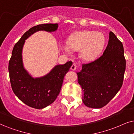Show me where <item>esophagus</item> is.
Instances as JSON below:
<instances>
[{
  "mask_svg": "<svg viewBox=\"0 0 134 134\" xmlns=\"http://www.w3.org/2000/svg\"><path fill=\"white\" fill-rule=\"evenodd\" d=\"M71 70H75L76 69H77V64L74 63L72 64V65L71 66Z\"/></svg>",
  "mask_w": 134,
  "mask_h": 134,
  "instance_id": "34e87169",
  "label": "esophagus"
}]
</instances>
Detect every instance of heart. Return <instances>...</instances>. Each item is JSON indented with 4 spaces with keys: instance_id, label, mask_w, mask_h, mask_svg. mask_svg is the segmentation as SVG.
I'll return each instance as SVG.
<instances>
[{
    "instance_id": "heart-1",
    "label": "heart",
    "mask_w": 134,
    "mask_h": 134,
    "mask_svg": "<svg viewBox=\"0 0 134 134\" xmlns=\"http://www.w3.org/2000/svg\"><path fill=\"white\" fill-rule=\"evenodd\" d=\"M105 38L100 32L84 31L77 32L69 39L68 44L61 45L64 51L68 52L69 47L74 50L80 49L82 57L86 60H93L100 53L104 47Z\"/></svg>"
}]
</instances>
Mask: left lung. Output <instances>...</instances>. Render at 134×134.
I'll return each mask as SVG.
<instances>
[{
	"instance_id": "1",
	"label": "left lung",
	"mask_w": 134,
	"mask_h": 134,
	"mask_svg": "<svg viewBox=\"0 0 134 134\" xmlns=\"http://www.w3.org/2000/svg\"><path fill=\"white\" fill-rule=\"evenodd\" d=\"M122 43L112 31L103 55L83 64L77 72L78 82L83 91L82 101L88 108H101L109 102L122 85L126 59Z\"/></svg>"
}]
</instances>
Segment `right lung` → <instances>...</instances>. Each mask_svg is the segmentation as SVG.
Wrapping results in <instances>:
<instances>
[{
	"instance_id": "1",
	"label": "right lung",
	"mask_w": 134,
	"mask_h": 134,
	"mask_svg": "<svg viewBox=\"0 0 134 134\" xmlns=\"http://www.w3.org/2000/svg\"><path fill=\"white\" fill-rule=\"evenodd\" d=\"M58 24L39 25L27 31L13 47L8 64L10 81L15 95L25 104L35 109H43L52 104L59 95L64 76L72 65V61L55 65L45 76L33 78L25 70L22 60V49L25 40L38 31H56Z\"/></svg>"
}]
</instances>
